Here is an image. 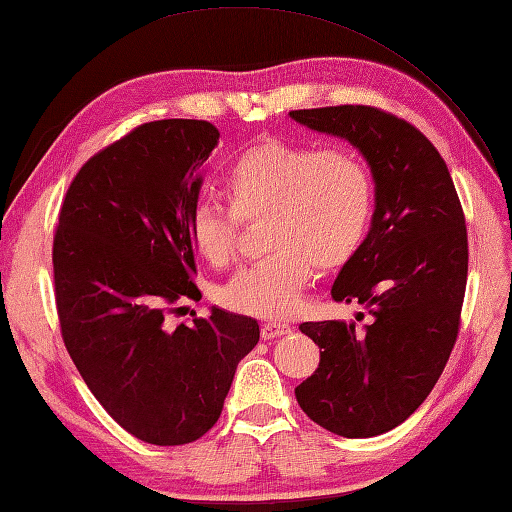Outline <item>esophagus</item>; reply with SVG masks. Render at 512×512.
<instances>
[{"label": "esophagus", "instance_id": "34e87169", "mask_svg": "<svg viewBox=\"0 0 512 512\" xmlns=\"http://www.w3.org/2000/svg\"><path fill=\"white\" fill-rule=\"evenodd\" d=\"M292 327L290 325H283V323H264L261 325V338L264 340H272V338H279L290 334Z\"/></svg>", "mask_w": 512, "mask_h": 512}]
</instances>
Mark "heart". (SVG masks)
Listing matches in <instances>:
<instances>
[{"label": "heart", "mask_w": 512, "mask_h": 512, "mask_svg": "<svg viewBox=\"0 0 512 512\" xmlns=\"http://www.w3.org/2000/svg\"><path fill=\"white\" fill-rule=\"evenodd\" d=\"M222 192L229 207L198 202L189 237L218 268L233 257L242 220L268 218L266 244L275 253L242 266L222 288L224 305L261 318L294 314L314 266H347L373 218L371 174L342 148L261 141L229 165Z\"/></svg>", "instance_id": "obj_1"}]
</instances>
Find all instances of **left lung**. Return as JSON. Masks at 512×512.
<instances>
[{"instance_id": "left-lung-1", "label": "left lung", "mask_w": 512, "mask_h": 512, "mask_svg": "<svg viewBox=\"0 0 512 512\" xmlns=\"http://www.w3.org/2000/svg\"><path fill=\"white\" fill-rule=\"evenodd\" d=\"M296 124L358 150L375 183V211L360 251L331 288L358 303L364 329L344 320L303 323L320 347L296 401L344 438L401 425L430 395L454 349L467 288V227L447 165L421 130L373 106L290 111Z\"/></svg>"}]
</instances>
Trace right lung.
<instances>
[{
  "instance_id": "obj_1",
  "label": "right lung",
  "mask_w": 512,
  "mask_h": 512,
  "mask_svg": "<svg viewBox=\"0 0 512 512\" xmlns=\"http://www.w3.org/2000/svg\"><path fill=\"white\" fill-rule=\"evenodd\" d=\"M218 139L202 120L135 128L82 165L54 235L65 347L102 408L150 445L207 434L259 342L255 318L220 307L168 323L176 301L200 299L189 216Z\"/></svg>"
}]
</instances>
